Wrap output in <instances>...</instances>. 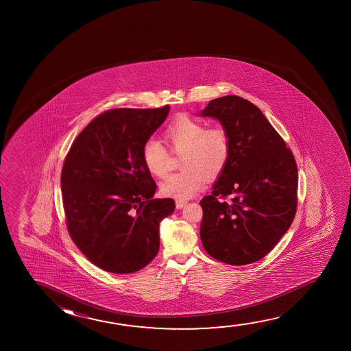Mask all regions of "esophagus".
<instances>
[{"label":"esophagus","mask_w":351,"mask_h":351,"mask_svg":"<svg viewBox=\"0 0 351 351\" xmlns=\"http://www.w3.org/2000/svg\"><path fill=\"white\" fill-rule=\"evenodd\" d=\"M186 204H187L186 200H176V207L178 208H182V207L186 206Z\"/></svg>","instance_id":"34e87169"}]
</instances>
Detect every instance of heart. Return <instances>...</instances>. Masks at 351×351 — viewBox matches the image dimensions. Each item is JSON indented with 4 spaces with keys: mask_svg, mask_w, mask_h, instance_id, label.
I'll use <instances>...</instances> for the list:
<instances>
[{
    "mask_svg": "<svg viewBox=\"0 0 351 351\" xmlns=\"http://www.w3.org/2000/svg\"><path fill=\"white\" fill-rule=\"evenodd\" d=\"M165 139L173 154H182V171L160 183V192L165 197L178 200L194 197L205 186L206 178L221 176L230 158V136L223 125L207 128L202 121L181 116L165 130ZM141 154L149 173L163 178L168 173L170 154L159 140H146Z\"/></svg>",
    "mask_w": 351,
    "mask_h": 351,
    "instance_id": "1",
    "label": "heart"
}]
</instances>
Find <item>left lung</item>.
Wrapping results in <instances>:
<instances>
[{
    "label": "left lung",
    "mask_w": 351,
    "mask_h": 351,
    "mask_svg": "<svg viewBox=\"0 0 351 351\" xmlns=\"http://www.w3.org/2000/svg\"><path fill=\"white\" fill-rule=\"evenodd\" d=\"M230 136V158L211 195L204 197L200 237L208 254L232 266L274 250L298 207V165L258 106L239 96L210 101L200 112Z\"/></svg>",
    "instance_id": "8db88e82"
}]
</instances>
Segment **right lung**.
<instances>
[{
  "label": "right lung",
  "mask_w": 351,
  "mask_h": 351,
  "mask_svg": "<svg viewBox=\"0 0 351 351\" xmlns=\"http://www.w3.org/2000/svg\"><path fill=\"white\" fill-rule=\"evenodd\" d=\"M158 109L103 112L74 140L61 173L67 229L82 254L111 274H133L159 250V224L173 199H154L157 184L143 146L168 116Z\"/></svg>",
  "instance_id": "right-lung-1"
}]
</instances>
